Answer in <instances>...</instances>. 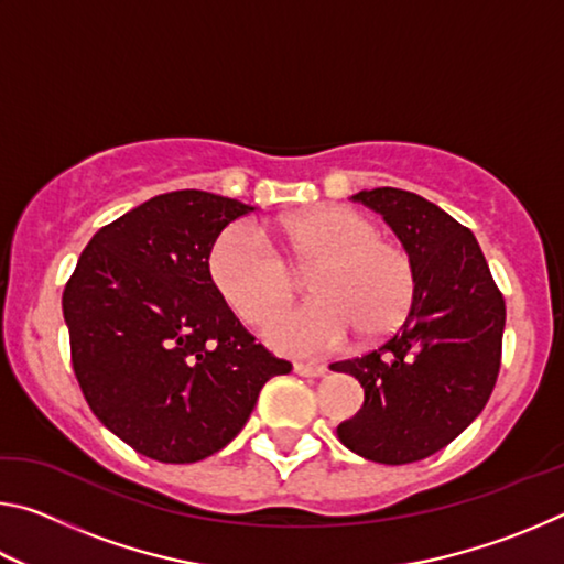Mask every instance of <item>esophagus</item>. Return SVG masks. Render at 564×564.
I'll return each instance as SVG.
<instances>
[{"instance_id":"34e87169","label":"esophagus","mask_w":564,"mask_h":564,"mask_svg":"<svg viewBox=\"0 0 564 564\" xmlns=\"http://www.w3.org/2000/svg\"><path fill=\"white\" fill-rule=\"evenodd\" d=\"M293 370L299 376H305V378H321L328 373L326 366H318V362H295Z\"/></svg>"}]
</instances>
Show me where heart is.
<instances>
[{
    "label": "heart",
    "instance_id": "obj_1",
    "mask_svg": "<svg viewBox=\"0 0 564 564\" xmlns=\"http://www.w3.org/2000/svg\"><path fill=\"white\" fill-rule=\"evenodd\" d=\"M279 243L295 269H312L313 303L283 311L263 330L285 356H323L350 330L362 340L393 333L413 308L415 263L403 246L380 238L378 226L346 206H318L283 218ZM216 291L238 318L261 326L295 293V275L279 251L248 224H234L208 256Z\"/></svg>",
    "mask_w": 564,
    "mask_h": 564
}]
</instances>
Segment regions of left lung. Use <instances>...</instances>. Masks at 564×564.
<instances>
[{"label":"left lung","instance_id":"obj_1","mask_svg":"<svg viewBox=\"0 0 564 564\" xmlns=\"http://www.w3.org/2000/svg\"><path fill=\"white\" fill-rule=\"evenodd\" d=\"M415 263V301L380 348L333 362L362 386V408L338 425L360 457L405 465L443 451L488 403L500 373L505 299L470 228L403 188L360 191Z\"/></svg>","mask_w":564,"mask_h":564}]
</instances>
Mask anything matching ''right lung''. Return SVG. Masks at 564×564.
I'll list each match as a JSON object with an SVG mask.
<instances>
[{
    "instance_id": "obj_1",
    "label": "right lung",
    "mask_w": 564,
    "mask_h": 564,
    "mask_svg": "<svg viewBox=\"0 0 564 564\" xmlns=\"http://www.w3.org/2000/svg\"><path fill=\"white\" fill-rule=\"evenodd\" d=\"M253 206L184 188L99 228L62 295L91 413L159 463H196L241 433L265 380L291 373L218 295L208 256Z\"/></svg>"
}]
</instances>
